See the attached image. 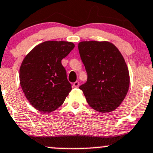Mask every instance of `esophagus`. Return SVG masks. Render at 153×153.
Listing matches in <instances>:
<instances>
[{"mask_svg":"<svg viewBox=\"0 0 153 153\" xmlns=\"http://www.w3.org/2000/svg\"><path fill=\"white\" fill-rule=\"evenodd\" d=\"M72 85H73L74 87H75V88L78 87V86H79V82H78V81H75V82L73 83V84H72Z\"/></svg>","mask_w":153,"mask_h":153,"instance_id":"obj_1","label":"esophagus"}]
</instances>
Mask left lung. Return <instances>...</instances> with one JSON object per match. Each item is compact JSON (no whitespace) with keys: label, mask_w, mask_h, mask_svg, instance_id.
Segmentation results:
<instances>
[{"label":"left lung","mask_w":153,"mask_h":153,"mask_svg":"<svg viewBox=\"0 0 153 153\" xmlns=\"http://www.w3.org/2000/svg\"><path fill=\"white\" fill-rule=\"evenodd\" d=\"M78 50L87 72V81L79 89L88 104L104 113L115 110L129 86V70L121 53L107 41H82Z\"/></svg>","instance_id":"8db88e82"}]
</instances>
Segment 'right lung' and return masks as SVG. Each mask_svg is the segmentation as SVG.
I'll return each mask as SVG.
<instances>
[{
	"label": "right lung",
	"instance_id": "add662e5",
	"mask_svg": "<svg viewBox=\"0 0 153 153\" xmlns=\"http://www.w3.org/2000/svg\"><path fill=\"white\" fill-rule=\"evenodd\" d=\"M75 47L67 41H45L32 49L20 67V84L31 104L49 113L60 107L72 90L61 60Z\"/></svg>",
	"mask_w": 153,
	"mask_h": 153
}]
</instances>
